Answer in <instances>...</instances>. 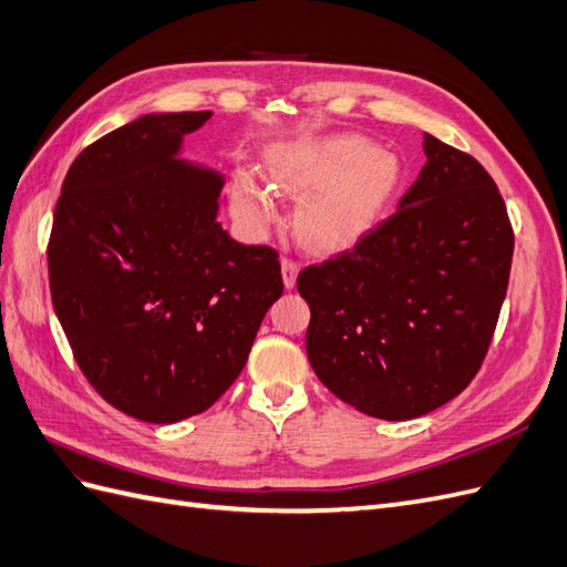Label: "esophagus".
<instances>
[{"mask_svg":"<svg viewBox=\"0 0 567 567\" xmlns=\"http://www.w3.org/2000/svg\"><path fill=\"white\" fill-rule=\"evenodd\" d=\"M281 269H284V284H286V288H293V286H296V279H298V271H300L298 257H293V255H284Z\"/></svg>","mask_w":567,"mask_h":567,"instance_id":"obj_1","label":"esophagus"}]
</instances>
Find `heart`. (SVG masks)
<instances>
[{
	"label": "heart",
	"mask_w": 567,
	"mask_h": 567,
	"mask_svg": "<svg viewBox=\"0 0 567 567\" xmlns=\"http://www.w3.org/2000/svg\"><path fill=\"white\" fill-rule=\"evenodd\" d=\"M271 175L286 194H315L300 213V229L312 244L333 248L379 217L400 184V163L359 136H333L284 153ZM234 205L252 225L274 217L271 196L250 175L234 179Z\"/></svg>",
	"instance_id": "1"
}]
</instances>
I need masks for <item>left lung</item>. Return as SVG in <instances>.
<instances>
[{
  "instance_id": "obj_1",
  "label": "left lung",
  "mask_w": 567,
  "mask_h": 567,
  "mask_svg": "<svg viewBox=\"0 0 567 567\" xmlns=\"http://www.w3.org/2000/svg\"><path fill=\"white\" fill-rule=\"evenodd\" d=\"M400 210L298 274L305 346L338 400L385 421L427 414L485 362L513 260L506 203L468 153L425 134Z\"/></svg>"
}]
</instances>
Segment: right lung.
I'll use <instances>...</instances> for the list:
<instances>
[{
  "label": "right lung",
  "instance_id": "right-lung-1",
  "mask_svg": "<svg viewBox=\"0 0 567 567\" xmlns=\"http://www.w3.org/2000/svg\"><path fill=\"white\" fill-rule=\"evenodd\" d=\"M210 115H144L90 144L47 246L51 302L84 379L148 423L210 409L284 293L279 252L215 219L221 177L175 158Z\"/></svg>",
  "mask_w": 567,
  "mask_h": 567
}]
</instances>
